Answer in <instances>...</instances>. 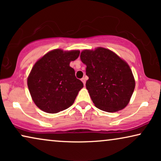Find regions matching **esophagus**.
I'll return each mask as SVG.
<instances>
[{
    "instance_id": "esophagus-1",
    "label": "esophagus",
    "mask_w": 161,
    "mask_h": 161,
    "mask_svg": "<svg viewBox=\"0 0 161 161\" xmlns=\"http://www.w3.org/2000/svg\"><path fill=\"white\" fill-rule=\"evenodd\" d=\"M81 80H82V82H83V84H84V85H85V83H86V80H87L86 77H83V78L81 79Z\"/></svg>"
}]
</instances>
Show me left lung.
Masks as SVG:
<instances>
[{"label":"left lung","instance_id":"8db88e82","mask_svg":"<svg viewBox=\"0 0 161 161\" xmlns=\"http://www.w3.org/2000/svg\"><path fill=\"white\" fill-rule=\"evenodd\" d=\"M80 58L87 66L86 88L96 108L109 113L125 108L136 85L127 63L104 48L83 51Z\"/></svg>","mask_w":161,"mask_h":161}]
</instances>
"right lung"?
<instances>
[{
    "mask_svg": "<svg viewBox=\"0 0 161 161\" xmlns=\"http://www.w3.org/2000/svg\"><path fill=\"white\" fill-rule=\"evenodd\" d=\"M79 51L56 49L47 53L32 68L27 80L30 94L40 110L57 113L70 107L83 83L70 66Z\"/></svg>",
    "mask_w": 161,
    "mask_h": 161,
    "instance_id": "add662e5",
    "label": "right lung"
}]
</instances>
